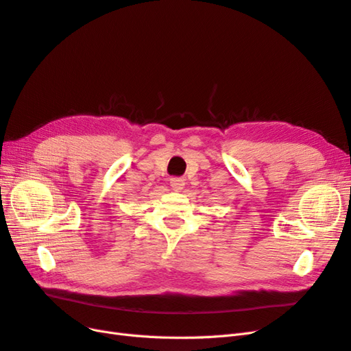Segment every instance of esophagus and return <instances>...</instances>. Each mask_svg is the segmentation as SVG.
Returning <instances> with one entry per match:
<instances>
[{
	"instance_id": "1",
	"label": "esophagus",
	"mask_w": 351,
	"mask_h": 351,
	"mask_svg": "<svg viewBox=\"0 0 351 351\" xmlns=\"http://www.w3.org/2000/svg\"><path fill=\"white\" fill-rule=\"evenodd\" d=\"M169 184H171V187L176 189V190L183 189V186H184V178H183V177H173V178H169Z\"/></svg>"
}]
</instances>
